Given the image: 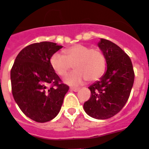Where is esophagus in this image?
I'll use <instances>...</instances> for the list:
<instances>
[{
  "mask_svg": "<svg viewBox=\"0 0 149 149\" xmlns=\"http://www.w3.org/2000/svg\"><path fill=\"white\" fill-rule=\"evenodd\" d=\"M70 89L74 92H78L79 90V88H78V87H70Z\"/></svg>",
  "mask_w": 149,
  "mask_h": 149,
  "instance_id": "obj_1",
  "label": "esophagus"
}]
</instances>
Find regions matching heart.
Masks as SVG:
<instances>
[{
	"label": "heart",
	"mask_w": 149,
	"mask_h": 149,
	"mask_svg": "<svg viewBox=\"0 0 149 149\" xmlns=\"http://www.w3.org/2000/svg\"><path fill=\"white\" fill-rule=\"evenodd\" d=\"M49 64L60 77L65 76L74 64L76 70L67 75L63 81L68 85L77 86L86 79L92 82L102 77L106 70V58L100 49L78 43L64 49L63 54H53Z\"/></svg>",
	"instance_id": "heart-1"
}]
</instances>
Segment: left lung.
Masks as SVG:
<instances>
[{
	"label": "left lung",
	"instance_id": "1",
	"mask_svg": "<svg viewBox=\"0 0 149 149\" xmlns=\"http://www.w3.org/2000/svg\"><path fill=\"white\" fill-rule=\"evenodd\" d=\"M98 47L106 58V71L89 87L91 96L83 109L92 118L106 119L117 114L127 102L135 73L130 58L118 46L100 39Z\"/></svg>",
	"mask_w": 149,
	"mask_h": 149
}]
</instances>
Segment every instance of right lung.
Here are the masks:
<instances>
[{"instance_id":"obj_1","label":"right lung","mask_w":149,"mask_h":149,"mask_svg":"<svg viewBox=\"0 0 149 149\" xmlns=\"http://www.w3.org/2000/svg\"><path fill=\"white\" fill-rule=\"evenodd\" d=\"M62 47L47 41L27 46L17 56L10 71L15 102L37 123L49 122L57 116L69 90L49 64L51 56Z\"/></svg>"}]
</instances>
